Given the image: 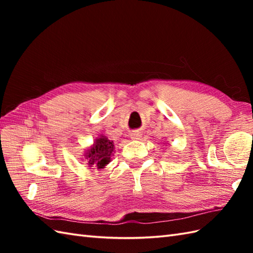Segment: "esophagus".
I'll return each mask as SVG.
<instances>
[{
	"mask_svg": "<svg viewBox=\"0 0 253 253\" xmlns=\"http://www.w3.org/2000/svg\"><path fill=\"white\" fill-rule=\"evenodd\" d=\"M140 137H141L140 136V132H138V131H133V132L130 133V138L131 139H139Z\"/></svg>",
	"mask_w": 253,
	"mask_h": 253,
	"instance_id": "1",
	"label": "esophagus"
}]
</instances>
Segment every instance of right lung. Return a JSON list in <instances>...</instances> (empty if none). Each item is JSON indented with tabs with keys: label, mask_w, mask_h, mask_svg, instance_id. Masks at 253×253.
<instances>
[{
	"label": "right lung",
	"mask_w": 253,
	"mask_h": 253,
	"mask_svg": "<svg viewBox=\"0 0 253 253\" xmlns=\"http://www.w3.org/2000/svg\"><path fill=\"white\" fill-rule=\"evenodd\" d=\"M113 152H114V143L106 137L102 136L96 139L93 147L85 153L87 164L90 166H98V169H103L110 162Z\"/></svg>",
	"instance_id": "add662e5"
}]
</instances>
